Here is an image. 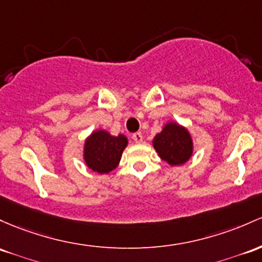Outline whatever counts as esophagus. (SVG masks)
<instances>
[{
	"label": "esophagus",
	"instance_id": "34e87169",
	"mask_svg": "<svg viewBox=\"0 0 262 262\" xmlns=\"http://www.w3.org/2000/svg\"><path fill=\"white\" fill-rule=\"evenodd\" d=\"M132 138H133V140L136 143H142L143 142V134L140 133V132H138V133H134L133 136H132Z\"/></svg>",
	"mask_w": 262,
	"mask_h": 262
}]
</instances>
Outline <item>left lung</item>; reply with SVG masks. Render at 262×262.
I'll list each match as a JSON object with an SVG mask.
<instances>
[{"mask_svg": "<svg viewBox=\"0 0 262 262\" xmlns=\"http://www.w3.org/2000/svg\"><path fill=\"white\" fill-rule=\"evenodd\" d=\"M153 146L158 155L171 166L185 164L194 151L189 129L173 120L165 123L162 132L153 138Z\"/></svg>", "mask_w": 262, "mask_h": 262, "instance_id": "obj_1", "label": "left lung"}]
</instances>
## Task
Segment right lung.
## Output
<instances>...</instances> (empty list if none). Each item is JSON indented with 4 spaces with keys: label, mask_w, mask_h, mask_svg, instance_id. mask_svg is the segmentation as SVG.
I'll use <instances>...</instances> for the list:
<instances>
[{
    "label": "right lung",
    "mask_w": 262,
    "mask_h": 262,
    "mask_svg": "<svg viewBox=\"0 0 262 262\" xmlns=\"http://www.w3.org/2000/svg\"><path fill=\"white\" fill-rule=\"evenodd\" d=\"M126 145L128 138L124 134L112 136L104 129H97L85 138L83 160L94 173L108 174L118 166Z\"/></svg>",
    "instance_id": "right-lung-1"
}]
</instances>
